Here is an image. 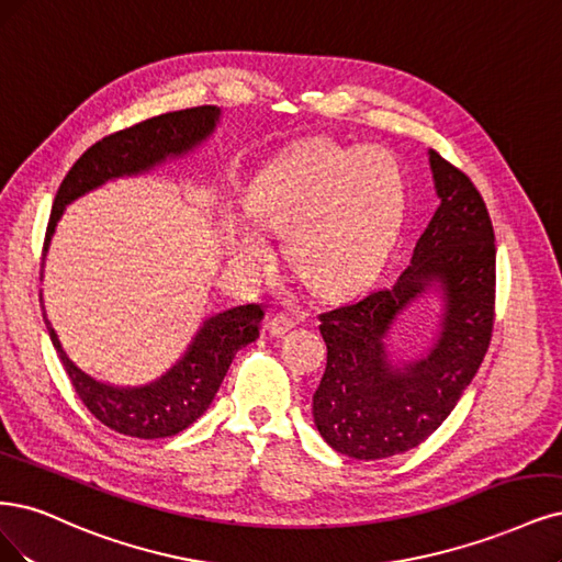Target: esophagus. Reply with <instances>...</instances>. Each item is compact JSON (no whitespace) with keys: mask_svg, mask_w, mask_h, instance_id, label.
Returning <instances> with one entry per match:
<instances>
[{"mask_svg":"<svg viewBox=\"0 0 562 562\" xmlns=\"http://www.w3.org/2000/svg\"><path fill=\"white\" fill-rule=\"evenodd\" d=\"M295 327V318L290 314H277L272 321H269V335L274 337H283L285 333H290Z\"/></svg>","mask_w":562,"mask_h":562,"instance_id":"34e87169","label":"esophagus"}]
</instances>
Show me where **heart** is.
I'll return each instance as SVG.
<instances>
[{
  "instance_id": "b5f03b06",
  "label": "heart",
  "mask_w": 562,
  "mask_h": 562,
  "mask_svg": "<svg viewBox=\"0 0 562 562\" xmlns=\"http://www.w3.org/2000/svg\"><path fill=\"white\" fill-rule=\"evenodd\" d=\"M406 188L397 160L383 148L348 150L314 139L269 165L248 192L260 225L288 232V260L321 293H339L370 277L397 235ZM239 262H258L267 246L256 232L229 229Z\"/></svg>"
}]
</instances>
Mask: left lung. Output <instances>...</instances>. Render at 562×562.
Instances as JSON below:
<instances>
[{
	"label": "left lung",
	"mask_w": 562,
	"mask_h": 562,
	"mask_svg": "<svg viewBox=\"0 0 562 562\" xmlns=\"http://www.w3.org/2000/svg\"><path fill=\"white\" fill-rule=\"evenodd\" d=\"M439 206L393 285L318 316L327 364L314 423L330 447L381 460L418 447L453 412L488 351L495 321V235L465 171L430 150ZM445 297L431 351L402 368L384 351L396 316L428 289Z\"/></svg>",
	"instance_id": "obj_1"
}]
</instances>
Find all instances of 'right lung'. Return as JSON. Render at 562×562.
Returning <instances> with one entry per match:
<instances>
[{"label":"right lung","instance_id":"1","mask_svg":"<svg viewBox=\"0 0 562 562\" xmlns=\"http://www.w3.org/2000/svg\"><path fill=\"white\" fill-rule=\"evenodd\" d=\"M221 119L216 106H195L171 111L113 132L102 142L92 144L83 156L67 171L57 188L53 211L46 227L44 256L63 211L76 198L104 186L106 181L134 177L167 158H181L188 150L200 146ZM44 306V302H42ZM265 308L260 304L232 306L223 314L202 323L192 337L181 360L160 379L137 389H119L92 379L76 367L57 339L50 321L44 314L46 330L60 358L76 395L88 406V412L102 420L106 428L139 439H162L183 432L195 423L214 402L221 383L229 370L232 358L241 346L256 341L260 335V321Z\"/></svg>","mask_w":562,"mask_h":562}]
</instances>
